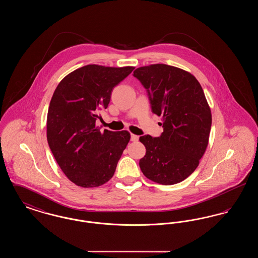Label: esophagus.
I'll return each instance as SVG.
<instances>
[{
    "label": "esophagus",
    "instance_id": "34e87169",
    "mask_svg": "<svg viewBox=\"0 0 258 258\" xmlns=\"http://www.w3.org/2000/svg\"><path fill=\"white\" fill-rule=\"evenodd\" d=\"M138 139H139V137H138V136H137V135H131V140H132V141H134V142H135V141H137V140H138Z\"/></svg>",
    "mask_w": 258,
    "mask_h": 258
}]
</instances>
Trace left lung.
<instances>
[{
	"mask_svg": "<svg viewBox=\"0 0 258 258\" xmlns=\"http://www.w3.org/2000/svg\"><path fill=\"white\" fill-rule=\"evenodd\" d=\"M134 76L146 89L152 112L162 116L163 127L159 137L140 136L146 147L140 169L158 184L180 183L208 146L212 114L203 89L192 74L164 63L138 68Z\"/></svg>",
	"mask_w": 258,
	"mask_h": 258,
	"instance_id": "obj_1",
	"label": "left lung"
}]
</instances>
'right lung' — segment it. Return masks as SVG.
I'll use <instances>...</instances> for the list:
<instances>
[{
    "label": "right lung",
    "instance_id": "add662e5",
    "mask_svg": "<svg viewBox=\"0 0 258 258\" xmlns=\"http://www.w3.org/2000/svg\"><path fill=\"white\" fill-rule=\"evenodd\" d=\"M135 70L88 64L68 74L56 88L47 113V141L61 171L75 184L108 182L126 147V131L100 133L98 113L106 109L114 87Z\"/></svg>",
    "mask_w": 258,
    "mask_h": 258
}]
</instances>
